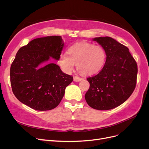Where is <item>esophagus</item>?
I'll return each mask as SVG.
<instances>
[{"mask_svg":"<svg viewBox=\"0 0 149 149\" xmlns=\"http://www.w3.org/2000/svg\"><path fill=\"white\" fill-rule=\"evenodd\" d=\"M83 79L81 77H77V76H74V81H80L81 80H82Z\"/></svg>","mask_w":149,"mask_h":149,"instance_id":"esophagus-1","label":"esophagus"}]
</instances>
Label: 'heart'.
Masks as SVG:
<instances>
[{"label":"heart","instance_id":"1","mask_svg":"<svg viewBox=\"0 0 149 149\" xmlns=\"http://www.w3.org/2000/svg\"><path fill=\"white\" fill-rule=\"evenodd\" d=\"M65 54H61L58 64L63 71L69 73L75 64L78 71L84 75L97 74L103 68L106 53L102 46L81 42L70 46Z\"/></svg>","mask_w":149,"mask_h":149}]
</instances>
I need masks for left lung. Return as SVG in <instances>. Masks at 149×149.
I'll return each instance as SVG.
<instances>
[{"mask_svg":"<svg viewBox=\"0 0 149 149\" xmlns=\"http://www.w3.org/2000/svg\"><path fill=\"white\" fill-rule=\"evenodd\" d=\"M106 53L105 65L96 75L87 80L90 87L85 94L88 105L105 111L118 107L134 92L137 79L138 66L127 47L110 37H96Z\"/></svg>","mask_w":149,"mask_h":149,"instance_id":"left-lung-1","label":"left lung"}]
</instances>
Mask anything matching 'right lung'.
I'll return each instance as SVG.
<instances>
[{"label": "right lung", "instance_id": "obj_1", "mask_svg": "<svg viewBox=\"0 0 149 149\" xmlns=\"http://www.w3.org/2000/svg\"><path fill=\"white\" fill-rule=\"evenodd\" d=\"M64 46L58 36L37 38L17 51L10 68L13 92L20 102L37 111L56 107L73 77L55 63L37 67L50 57L58 60Z\"/></svg>", "mask_w": 149, "mask_h": 149}]
</instances>
